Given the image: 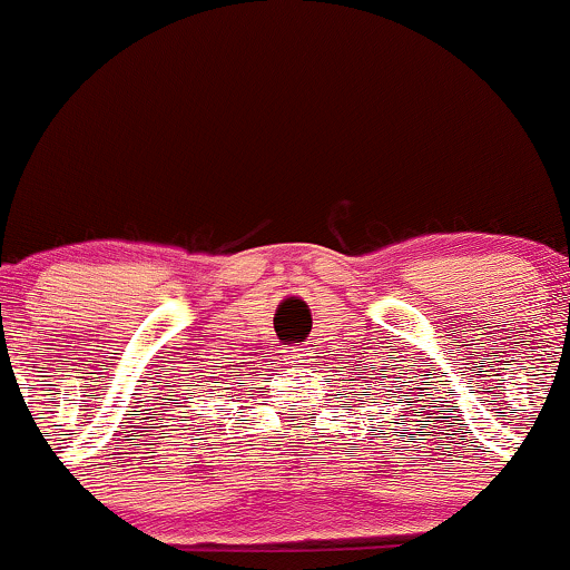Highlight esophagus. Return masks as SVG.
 Returning a JSON list of instances; mask_svg holds the SVG:
<instances>
[{"mask_svg":"<svg viewBox=\"0 0 570 570\" xmlns=\"http://www.w3.org/2000/svg\"><path fill=\"white\" fill-rule=\"evenodd\" d=\"M307 348H294V356L292 358H297V362H307Z\"/></svg>","mask_w":570,"mask_h":570,"instance_id":"1","label":"esophagus"}]
</instances>
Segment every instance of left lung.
Returning a JSON list of instances; mask_svg holds the SVG:
<instances>
[{
	"label": "left lung",
	"mask_w": 570,
	"mask_h": 570,
	"mask_svg": "<svg viewBox=\"0 0 570 570\" xmlns=\"http://www.w3.org/2000/svg\"><path fill=\"white\" fill-rule=\"evenodd\" d=\"M370 370H375V367H370ZM399 375H402V372H399ZM375 381H377V377H375ZM396 383H399V381H396ZM383 389H385V385H383ZM396 389H399V385H396ZM410 391H412V389H410ZM394 394H396V391H394ZM402 394H404V391H402ZM364 396H367V394H364ZM389 399H391V396L385 394V402H383V404H389ZM399 402H402V396H399ZM404 410H407V407H404ZM383 415H389V412H383Z\"/></svg>",
	"instance_id": "1"
}]
</instances>
